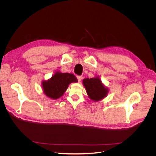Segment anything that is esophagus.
Listing matches in <instances>:
<instances>
[{
    "mask_svg": "<svg viewBox=\"0 0 156 156\" xmlns=\"http://www.w3.org/2000/svg\"><path fill=\"white\" fill-rule=\"evenodd\" d=\"M81 78H82V77H81V76H77V79H78V80L79 82H80V81L81 80Z\"/></svg>",
    "mask_w": 156,
    "mask_h": 156,
    "instance_id": "obj_1",
    "label": "esophagus"
}]
</instances>
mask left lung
I'll return each instance as SVG.
<instances>
[{
	"mask_svg": "<svg viewBox=\"0 0 156 156\" xmlns=\"http://www.w3.org/2000/svg\"><path fill=\"white\" fill-rule=\"evenodd\" d=\"M83 84L88 97L94 102L102 100L108 95L109 89L102 83L99 76L83 80Z\"/></svg>",
	"mask_w": 156,
	"mask_h": 156,
	"instance_id": "1",
	"label": "left lung"
}]
</instances>
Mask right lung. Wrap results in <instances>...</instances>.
<instances>
[{
  "mask_svg": "<svg viewBox=\"0 0 156 156\" xmlns=\"http://www.w3.org/2000/svg\"><path fill=\"white\" fill-rule=\"evenodd\" d=\"M73 82H78V80L73 74L57 71L50 79L43 81L42 85L44 94L55 100L62 96L69 85Z\"/></svg>",
  "mask_w": 156,
  "mask_h": 156,
  "instance_id": "1",
  "label": "right lung"
}]
</instances>
